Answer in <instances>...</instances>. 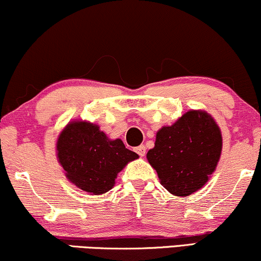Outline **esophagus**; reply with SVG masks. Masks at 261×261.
Segmentation results:
<instances>
[{
    "label": "esophagus",
    "instance_id": "34e87169",
    "mask_svg": "<svg viewBox=\"0 0 261 261\" xmlns=\"http://www.w3.org/2000/svg\"><path fill=\"white\" fill-rule=\"evenodd\" d=\"M135 151H136L137 153L141 155V157H143V155L146 154V147L143 145H141V146H139V147H136V149H135Z\"/></svg>",
    "mask_w": 261,
    "mask_h": 261
}]
</instances>
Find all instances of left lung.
<instances>
[{"instance_id":"obj_1","label":"left lung","mask_w":261,"mask_h":261,"mask_svg":"<svg viewBox=\"0 0 261 261\" xmlns=\"http://www.w3.org/2000/svg\"><path fill=\"white\" fill-rule=\"evenodd\" d=\"M222 152V134L205 110H188L173 125L155 134L147 152L163 185L175 196H189L203 188L216 170Z\"/></svg>"}]
</instances>
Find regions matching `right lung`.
Instances as JSON below:
<instances>
[{"label": "right lung", "mask_w": 261, "mask_h": 261, "mask_svg": "<svg viewBox=\"0 0 261 261\" xmlns=\"http://www.w3.org/2000/svg\"><path fill=\"white\" fill-rule=\"evenodd\" d=\"M56 158L67 180L89 195H101L113 189L115 179L139 154L112 140L97 124L71 120L59 134Z\"/></svg>", "instance_id": "obj_1"}]
</instances>
